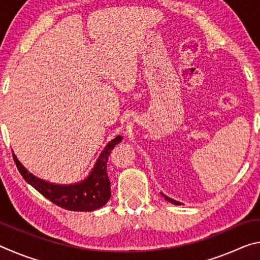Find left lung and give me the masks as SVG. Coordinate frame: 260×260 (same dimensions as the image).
Returning <instances> with one entry per match:
<instances>
[{
  "label": "left lung",
  "mask_w": 260,
  "mask_h": 260,
  "mask_svg": "<svg viewBox=\"0 0 260 260\" xmlns=\"http://www.w3.org/2000/svg\"><path fill=\"white\" fill-rule=\"evenodd\" d=\"M161 196H164L165 197V200L166 201H169V202H171V203L172 204H175V205H180L181 203H180V202H178V201H175V200H172V199H170V197H167L166 195H164V193L161 192Z\"/></svg>",
  "instance_id": "left-lung-1"
}]
</instances>
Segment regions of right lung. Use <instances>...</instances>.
<instances>
[{
    "instance_id": "obj_1",
    "label": "right lung",
    "mask_w": 260,
    "mask_h": 260,
    "mask_svg": "<svg viewBox=\"0 0 260 260\" xmlns=\"http://www.w3.org/2000/svg\"><path fill=\"white\" fill-rule=\"evenodd\" d=\"M121 140L122 138L119 135L110 141L104 150L101 152L90 174L83 181L73 184H56L45 181L28 172L17 159L15 153L14 160L25 181L52 203L70 211L90 212V211L102 208L111 197V187H110V180L107 173V162L111 150L116 144L121 142Z\"/></svg>"
}]
</instances>
